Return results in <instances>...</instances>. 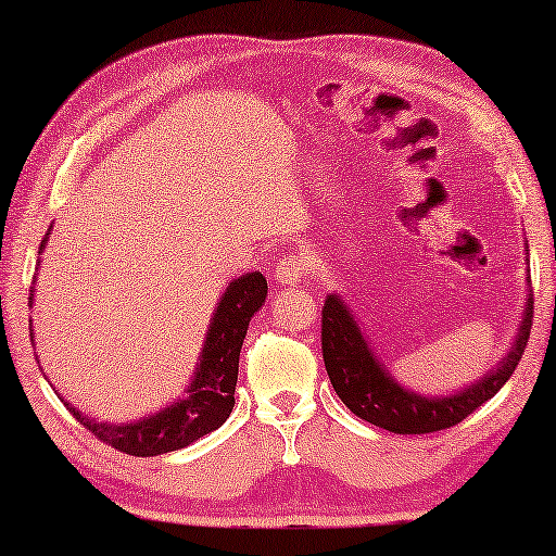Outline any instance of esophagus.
Wrapping results in <instances>:
<instances>
[{"label": "esophagus", "mask_w": 556, "mask_h": 556, "mask_svg": "<svg viewBox=\"0 0 556 556\" xmlns=\"http://www.w3.org/2000/svg\"><path fill=\"white\" fill-rule=\"evenodd\" d=\"M303 270H306V265H303L299 255H286L283 261L276 265V280H278V283L293 286V283H299V280H301Z\"/></svg>", "instance_id": "esophagus-1"}]
</instances>
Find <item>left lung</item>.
<instances>
[{"mask_svg": "<svg viewBox=\"0 0 556 556\" xmlns=\"http://www.w3.org/2000/svg\"><path fill=\"white\" fill-rule=\"evenodd\" d=\"M531 318H534V301L529 293L519 333L496 369L451 397H420L397 384V379L390 377L384 364L375 359V352L362 337L359 324L349 314L346 303L337 293H331L321 311L324 364L333 390L356 417L382 430L397 432V435L438 432L466 420L506 384L527 349Z\"/></svg>", "mask_w": 556, "mask_h": 556, "instance_id": "1", "label": "left lung"}]
</instances>
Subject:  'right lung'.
Wrapping results in <instances>:
<instances>
[{"label": "right lung", "mask_w": 556, "mask_h": 556, "mask_svg": "<svg viewBox=\"0 0 556 556\" xmlns=\"http://www.w3.org/2000/svg\"><path fill=\"white\" fill-rule=\"evenodd\" d=\"M45 242L48 238L42 240L40 250ZM33 295L35 288L29 293V306H33ZM265 295H268V280L263 278V273H245L227 286L217 303L215 316H212L200 364L194 369L192 384L187 387V397L164 407L162 413H154L131 425H109L88 420L86 415L71 407V402H63L83 428H88L98 440L126 455L151 458V455L192 445L194 440L217 430L232 413L240 349L245 341L250 318L263 306Z\"/></svg>", "instance_id": "obj_1"}]
</instances>
